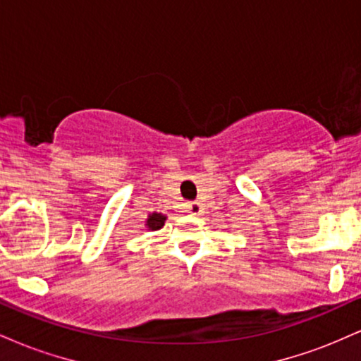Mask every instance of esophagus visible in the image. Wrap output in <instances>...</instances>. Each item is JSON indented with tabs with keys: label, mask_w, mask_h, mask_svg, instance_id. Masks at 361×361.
<instances>
[{
	"label": "esophagus",
	"mask_w": 361,
	"mask_h": 361,
	"mask_svg": "<svg viewBox=\"0 0 361 361\" xmlns=\"http://www.w3.org/2000/svg\"><path fill=\"white\" fill-rule=\"evenodd\" d=\"M188 212L192 215H200L202 214V205L198 202H188Z\"/></svg>",
	"instance_id": "34e87169"
}]
</instances>
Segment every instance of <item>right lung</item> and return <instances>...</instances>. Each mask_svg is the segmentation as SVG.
Masks as SVG:
<instances>
[{
    "label": "right lung",
    "mask_w": 361,
    "mask_h": 361,
    "mask_svg": "<svg viewBox=\"0 0 361 361\" xmlns=\"http://www.w3.org/2000/svg\"><path fill=\"white\" fill-rule=\"evenodd\" d=\"M164 221H166V215L157 214V212L149 214L147 215V221H146L147 231H159L161 227L164 226Z\"/></svg>",
    "instance_id": "obj_1"
}]
</instances>
